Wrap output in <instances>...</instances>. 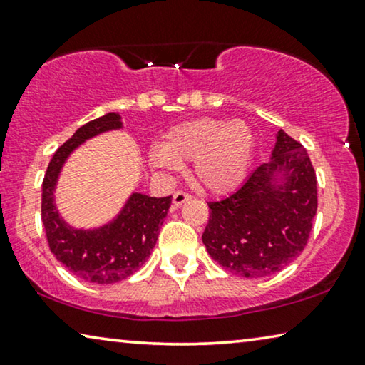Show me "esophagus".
<instances>
[{
  "label": "esophagus",
  "instance_id": "1",
  "mask_svg": "<svg viewBox=\"0 0 365 365\" xmlns=\"http://www.w3.org/2000/svg\"><path fill=\"white\" fill-rule=\"evenodd\" d=\"M192 195L187 194V192H182V191H178L174 192L173 195V209H178L179 205H182L184 202H187V200H191Z\"/></svg>",
  "mask_w": 365,
  "mask_h": 365
}]
</instances>
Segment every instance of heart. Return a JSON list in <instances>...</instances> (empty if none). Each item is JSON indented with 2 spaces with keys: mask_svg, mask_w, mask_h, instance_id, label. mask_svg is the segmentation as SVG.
Wrapping results in <instances>:
<instances>
[{
  "mask_svg": "<svg viewBox=\"0 0 365 365\" xmlns=\"http://www.w3.org/2000/svg\"><path fill=\"white\" fill-rule=\"evenodd\" d=\"M253 150L255 135L245 121L197 118L173 126L165 143L150 151V163L158 170H179L192 161L199 186L224 194L244 181Z\"/></svg>",
  "mask_w": 365,
  "mask_h": 365,
  "instance_id": "obj_1",
  "label": "heart"
}]
</instances>
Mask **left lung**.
<instances>
[{"instance_id":"8db88e82","label":"left lung","mask_w":365,"mask_h":365,"mask_svg":"<svg viewBox=\"0 0 365 365\" xmlns=\"http://www.w3.org/2000/svg\"><path fill=\"white\" fill-rule=\"evenodd\" d=\"M209 209L202 242L219 265L245 278L279 272L304 250L318 209L308 153L279 130L270 161Z\"/></svg>"}]
</instances>
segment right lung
I'll return each mask as SVG.
<instances>
[{
  "label": "right lung",
  "mask_w": 365,
  "mask_h": 365,
  "mask_svg": "<svg viewBox=\"0 0 365 365\" xmlns=\"http://www.w3.org/2000/svg\"><path fill=\"white\" fill-rule=\"evenodd\" d=\"M121 126V117L113 112L81 126L54 153L42 181L41 217L51 252L68 272L88 283H117L138 270L156 245L171 205V195L150 197L133 192L117 217L97 229H73L61 217L54 191L67 158L86 140Z\"/></svg>",
  "instance_id": "1"
}]
</instances>
